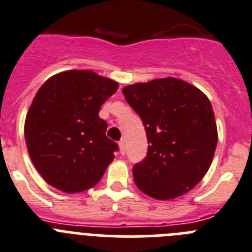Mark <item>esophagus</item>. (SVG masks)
Instances as JSON below:
<instances>
[{
	"instance_id": "34e87169",
	"label": "esophagus",
	"mask_w": 252,
	"mask_h": 252,
	"mask_svg": "<svg viewBox=\"0 0 252 252\" xmlns=\"http://www.w3.org/2000/svg\"><path fill=\"white\" fill-rule=\"evenodd\" d=\"M119 152H121L122 155L126 154V143H124V140L119 143Z\"/></svg>"
}]
</instances>
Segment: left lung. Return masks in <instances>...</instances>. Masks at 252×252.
<instances>
[{"mask_svg":"<svg viewBox=\"0 0 252 252\" xmlns=\"http://www.w3.org/2000/svg\"><path fill=\"white\" fill-rule=\"evenodd\" d=\"M142 118L148 155L133 169L135 185L157 200L187 194L208 173L218 144L213 107L205 94L174 77L123 88Z\"/></svg>","mask_w":252,"mask_h":252,"instance_id":"obj_1","label":"left lung"}]
</instances>
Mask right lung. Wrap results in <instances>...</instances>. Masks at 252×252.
<instances>
[{
  "label": "right lung",
  "instance_id": "add662e5",
  "mask_svg": "<svg viewBox=\"0 0 252 252\" xmlns=\"http://www.w3.org/2000/svg\"><path fill=\"white\" fill-rule=\"evenodd\" d=\"M118 82L92 70L69 69L47 79L25 121L28 154L51 187L67 194L84 191L102 179L118 145L105 137L103 103Z\"/></svg>",
  "mask_w": 252,
  "mask_h": 252
}]
</instances>
